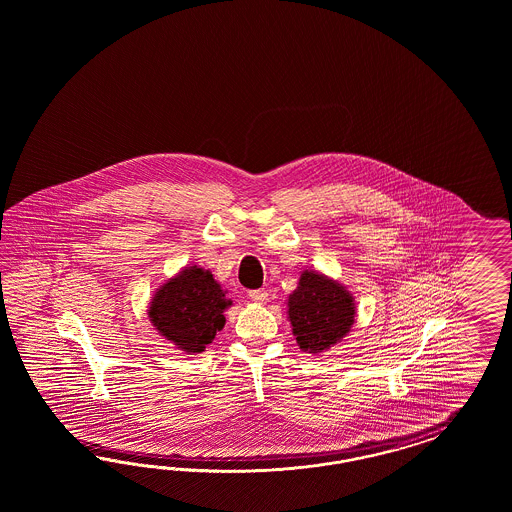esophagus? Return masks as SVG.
<instances>
[{
	"label": "esophagus",
	"instance_id": "esophagus-1",
	"mask_svg": "<svg viewBox=\"0 0 512 512\" xmlns=\"http://www.w3.org/2000/svg\"><path fill=\"white\" fill-rule=\"evenodd\" d=\"M249 298H251L253 302H257V304H264V302L268 300V293H266L264 289H259V291H251V293H249Z\"/></svg>",
	"mask_w": 512,
	"mask_h": 512
}]
</instances>
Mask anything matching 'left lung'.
Segmentation results:
<instances>
[{"label":"left lung","instance_id":"1","mask_svg":"<svg viewBox=\"0 0 512 512\" xmlns=\"http://www.w3.org/2000/svg\"><path fill=\"white\" fill-rule=\"evenodd\" d=\"M357 304L340 281L317 270H304L287 298V319L302 351L325 353L355 325Z\"/></svg>","mask_w":512,"mask_h":512}]
</instances>
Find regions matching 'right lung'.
Listing matches in <instances>:
<instances>
[{
	"label": "right lung",
	"mask_w": 512,
	"mask_h": 512,
	"mask_svg": "<svg viewBox=\"0 0 512 512\" xmlns=\"http://www.w3.org/2000/svg\"><path fill=\"white\" fill-rule=\"evenodd\" d=\"M210 270L184 266L152 296L148 317L155 330L186 355H199L225 326L227 298Z\"/></svg>",
	"instance_id": "add662e5"
}]
</instances>
